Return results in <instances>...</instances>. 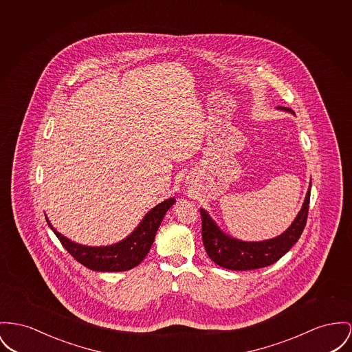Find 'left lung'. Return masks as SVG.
<instances>
[{"mask_svg": "<svg viewBox=\"0 0 352 352\" xmlns=\"http://www.w3.org/2000/svg\"><path fill=\"white\" fill-rule=\"evenodd\" d=\"M280 109L294 112L283 107H280ZM309 195L311 186L307 192L305 204L291 227L280 236L264 241L248 243L223 234L210 214L204 210H200L201 237L208 256L217 265L234 271L256 270L274 264L292 248V245L299 240L303 232L308 216Z\"/></svg>", "mask_w": 352, "mask_h": 352, "instance_id": "8db88e82", "label": "left lung"}]
</instances>
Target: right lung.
Listing matches in <instances>:
<instances>
[{"mask_svg": "<svg viewBox=\"0 0 352 352\" xmlns=\"http://www.w3.org/2000/svg\"><path fill=\"white\" fill-rule=\"evenodd\" d=\"M175 199H168L145 214L140 226L129 234L126 239L118 244L108 247H87L73 243L65 236L57 232L49 223V227L58 237L64 248L71 254L78 263L89 270L100 272H120L128 271L139 265L142 258L149 252L156 232L163 221L166 211L173 206Z\"/></svg>", "mask_w": 352, "mask_h": 352, "instance_id": "right-lung-1", "label": "right lung"}]
</instances>
